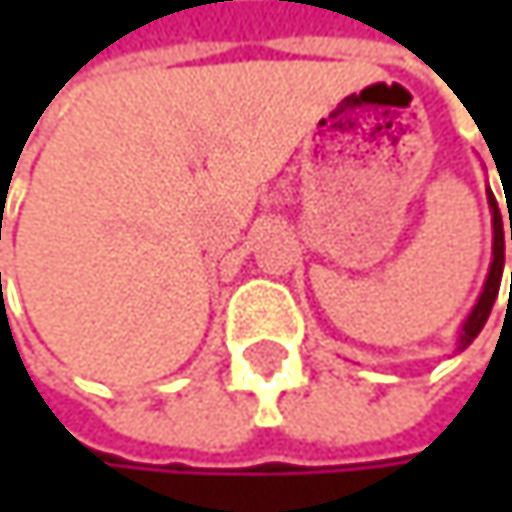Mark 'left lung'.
I'll return each instance as SVG.
<instances>
[{
  "label": "left lung",
  "instance_id": "8db88e82",
  "mask_svg": "<svg viewBox=\"0 0 512 512\" xmlns=\"http://www.w3.org/2000/svg\"><path fill=\"white\" fill-rule=\"evenodd\" d=\"M504 195H507V189H504ZM486 198H489V210H492V263H489V275H486V281H483V290H480V296H477V302H474V308H471V314L465 317V323H462L460 335H457V350H465L477 335H480V329L486 326V320H489V311H492V305H495V299H498V290H501V275H504V225H501V210H498V201H495V195H492V189L486 192ZM510 240H512V213H510ZM510 296H512V278H510Z\"/></svg>",
  "mask_w": 512,
  "mask_h": 512
}]
</instances>
